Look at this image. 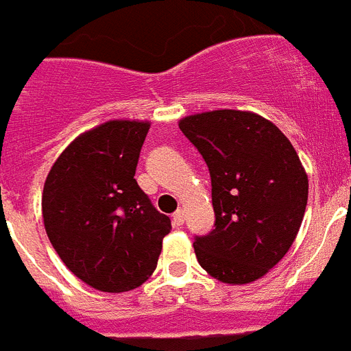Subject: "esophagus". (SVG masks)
I'll list each match as a JSON object with an SVG mask.
<instances>
[{
  "mask_svg": "<svg viewBox=\"0 0 351 351\" xmlns=\"http://www.w3.org/2000/svg\"><path fill=\"white\" fill-rule=\"evenodd\" d=\"M184 221H185L184 210L178 209V210H176V213H175V215H173V223H175L176 227H180V225H184Z\"/></svg>",
  "mask_w": 351,
  "mask_h": 351,
  "instance_id": "esophagus-1",
  "label": "esophagus"
}]
</instances>
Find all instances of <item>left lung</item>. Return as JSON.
I'll return each mask as SVG.
<instances>
[{
    "label": "left lung",
    "instance_id": "obj_1",
    "mask_svg": "<svg viewBox=\"0 0 351 351\" xmlns=\"http://www.w3.org/2000/svg\"><path fill=\"white\" fill-rule=\"evenodd\" d=\"M178 126L213 184L216 227L193 243L198 263L221 283L263 278L289 252L306 209L308 176L294 146L252 111H204Z\"/></svg>",
    "mask_w": 351,
    "mask_h": 351
}]
</instances>
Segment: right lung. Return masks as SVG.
Listing matches in <instances>:
<instances>
[{
    "mask_svg": "<svg viewBox=\"0 0 351 351\" xmlns=\"http://www.w3.org/2000/svg\"><path fill=\"white\" fill-rule=\"evenodd\" d=\"M147 121H108L57 156L43 187L48 240L77 278L101 292L141 287L160 256L171 220L135 180Z\"/></svg>",
    "mask_w": 351,
    "mask_h": 351,
    "instance_id": "add662e5",
    "label": "right lung"
}]
</instances>
